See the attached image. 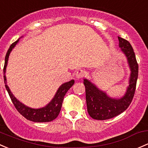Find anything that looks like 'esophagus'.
I'll return each instance as SVG.
<instances>
[{"label": "esophagus", "mask_w": 148, "mask_h": 148, "mask_svg": "<svg viewBox=\"0 0 148 148\" xmlns=\"http://www.w3.org/2000/svg\"><path fill=\"white\" fill-rule=\"evenodd\" d=\"M85 74H86V73H85V71H84V70L79 69L77 71V72H76L75 77L77 79H79L83 78V77L85 76Z\"/></svg>", "instance_id": "1"}]
</instances>
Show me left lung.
<instances>
[{
	"label": "left lung",
	"instance_id": "8db88e82",
	"mask_svg": "<svg viewBox=\"0 0 148 148\" xmlns=\"http://www.w3.org/2000/svg\"><path fill=\"white\" fill-rule=\"evenodd\" d=\"M119 47L126 57L130 69L129 86L125 95L121 99H113L97 88L87 79H84L86 88L87 111L92 119L107 120L119 116L128 108L134 96L138 77V64L131 45L123 38L118 37Z\"/></svg>",
	"mask_w": 148,
	"mask_h": 148
}]
</instances>
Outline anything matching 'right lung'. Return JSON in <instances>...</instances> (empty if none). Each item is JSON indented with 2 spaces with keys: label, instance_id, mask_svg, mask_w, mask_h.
I'll return each mask as SVG.
<instances>
[{
  "label": "right lung",
  "instance_id": "add662e5",
  "mask_svg": "<svg viewBox=\"0 0 148 148\" xmlns=\"http://www.w3.org/2000/svg\"><path fill=\"white\" fill-rule=\"evenodd\" d=\"M18 41H19V39L17 41H15V42L12 43L11 45L10 46L7 53H6L5 58V64L3 67V79L5 84V88L7 90L9 96H10V99H11L12 103H13L15 108L17 109V111L19 112L22 116H24L26 119L37 123L50 122V121L55 119L58 116V115L60 114L64 97L65 94H66L68 90L73 86V84H74V80L72 79L70 82H66V83L62 84V86H60V88L57 90V93H56L55 96H54L52 100L46 106L35 109V108H31L29 107L26 106L25 105L22 103L11 93L10 88L8 86L7 83H6V77L5 75V74L6 66H7L8 64V61L9 55H10V52L13 49L14 47L16 45L17 43L18 42Z\"/></svg>",
  "mask_w": 148,
  "mask_h": 148
}]
</instances>
